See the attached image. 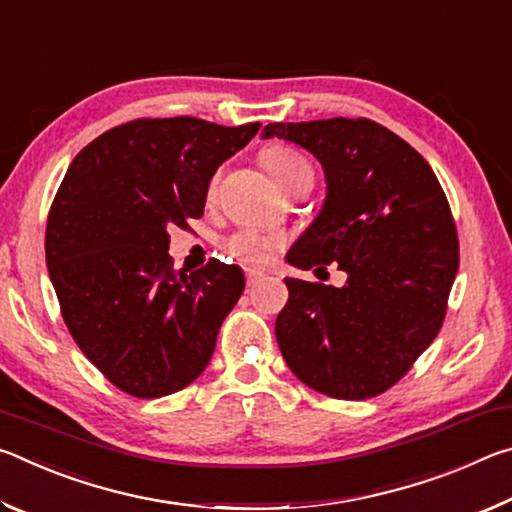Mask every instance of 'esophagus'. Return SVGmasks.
Masks as SVG:
<instances>
[{
  "mask_svg": "<svg viewBox=\"0 0 512 512\" xmlns=\"http://www.w3.org/2000/svg\"><path fill=\"white\" fill-rule=\"evenodd\" d=\"M262 277H264V271H259V268H246L248 287H255V284L262 280Z\"/></svg>",
  "mask_w": 512,
  "mask_h": 512,
  "instance_id": "34e87169",
  "label": "esophagus"
}]
</instances>
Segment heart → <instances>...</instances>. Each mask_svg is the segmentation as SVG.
Here are the masks:
<instances>
[{"label": "heart", "instance_id": "obj_1", "mask_svg": "<svg viewBox=\"0 0 512 512\" xmlns=\"http://www.w3.org/2000/svg\"><path fill=\"white\" fill-rule=\"evenodd\" d=\"M262 162L271 178L282 189L296 183L300 178L314 180V171H311L309 160L300 151L291 149V146L273 144L262 153ZM284 237L277 232L259 230V228H244L225 239V253L230 257L239 259L244 264H266L271 262L273 255L282 248Z\"/></svg>", "mask_w": 512, "mask_h": 512}]
</instances>
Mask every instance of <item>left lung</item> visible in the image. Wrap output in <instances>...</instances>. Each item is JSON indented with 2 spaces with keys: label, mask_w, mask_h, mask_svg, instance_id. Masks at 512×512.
<instances>
[{
  "label": "left lung",
  "mask_w": 512,
  "mask_h": 512,
  "mask_svg": "<svg viewBox=\"0 0 512 512\" xmlns=\"http://www.w3.org/2000/svg\"><path fill=\"white\" fill-rule=\"evenodd\" d=\"M262 137L323 164L325 205L287 255L298 268L336 262L345 287L287 277L275 336L293 375L336 400L397 384L436 339L458 271V235L429 162L377 121L268 124Z\"/></svg>",
  "instance_id": "left-lung-1"
}]
</instances>
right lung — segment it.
Wrapping results in <instances>:
<instances>
[{
	"instance_id": "obj_1",
	"label": "right lung",
	"mask_w": 512,
	"mask_h": 512,
	"mask_svg": "<svg viewBox=\"0 0 512 512\" xmlns=\"http://www.w3.org/2000/svg\"><path fill=\"white\" fill-rule=\"evenodd\" d=\"M259 126L133 119L69 164L47 219V268L69 334L119 391L171 395L210 363L244 273L216 259L173 271L169 230L201 219L216 169Z\"/></svg>"
}]
</instances>
